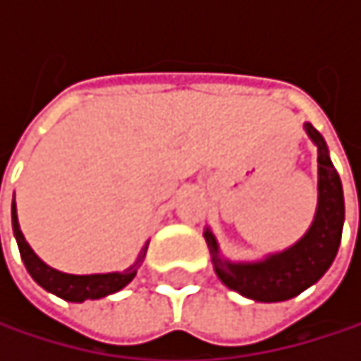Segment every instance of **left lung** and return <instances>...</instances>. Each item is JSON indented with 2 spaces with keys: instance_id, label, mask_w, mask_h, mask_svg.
Returning a JSON list of instances; mask_svg holds the SVG:
<instances>
[{
  "instance_id": "obj_1",
  "label": "left lung",
  "mask_w": 361,
  "mask_h": 361,
  "mask_svg": "<svg viewBox=\"0 0 361 361\" xmlns=\"http://www.w3.org/2000/svg\"><path fill=\"white\" fill-rule=\"evenodd\" d=\"M310 137L318 146V211L310 232L288 251L267 257L259 263H230L224 261L217 252L215 236L207 230L204 238L213 255V265L219 280L249 297L263 303L286 301L316 284L326 269L332 265L343 234V219H345V200H343V185L341 178L328 159L324 137L318 133L316 127L310 123L305 125Z\"/></svg>"
}]
</instances>
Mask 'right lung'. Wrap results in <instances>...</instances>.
Returning a JSON list of instances; mask_svg holds the SVG:
<instances>
[{"label": "right lung", "instance_id": "add662e5", "mask_svg": "<svg viewBox=\"0 0 361 361\" xmlns=\"http://www.w3.org/2000/svg\"><path fill=\"white\" fill-rule=\"evenodd\" d=\"M12 228H14V236L18 243V251L25 261L27 271L31 274V278L37 284L49 293H54L56 297L64 299V301H73V303H83L87 299H100L112 295L116 290H121L123 286H127L137 271V265L142 261V257L137 259L135 265H131L125 271H114V274H94V276H73V274H62L49 265H45L33 249L27 245L20 226H18V217H16V202H12ZM146 252V249H144Z\"/></svg>", "mask_w": 361, "mask_h": 361}]
</instances>
